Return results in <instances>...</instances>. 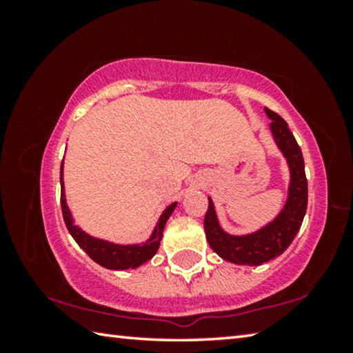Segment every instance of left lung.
<instances>
[{
    "label": "left lung",
    "instance_id": "1",
    "mask_svg": "<svg viewBox=\"0 0 353 353\" xmlns=\"http://www.w3.org/2000/svg\"><path fill=\"white\" fill-rule=\"evenodd\" d=\"M265 112L272 119V135L280 151L288 160L291 170L290 194L285 208L271 224L246 236H230L223 232L218 224L210 198H208V208L204 218V229L210 248L221 259L236 263V265L256 266L283 254L297 235L307 212L308 183L301 146L297 145L294 135L282 117L270 109H265Z\"/></svg>",
    "mask_w": 353,
    "mask_h": 353
}]
</instances>
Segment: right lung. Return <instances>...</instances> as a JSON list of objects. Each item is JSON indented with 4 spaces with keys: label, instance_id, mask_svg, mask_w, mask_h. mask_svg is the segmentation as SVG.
<instances>
[{
    "label": "right lung",
    "instance_id": "right-lung-1",
    "mask_svg": "<svg viewBox=\"0 0 353 353\" xmlns=\"http://www.w3.org/2000/svg\"><path fill=\"white\" fill-rule=\"evenodd\" d=\"M63 166V162H62ZM61 205H62V214L63 221L67 224V229L74 238V241L79 244L93 261H97L98 265L107 268V270H129V268H137L143 265V263L152 259L157 252L160 246V240L163 236V229L168 218L171 216L172 210L176 208V202L171 204L160 216L157 225L152 232V236L149 238V241L145 244H132V246H121V244H113L107 243L103 240H97V238L88 236L83 234L81 229L73 224L71 214L67 204H65V193H63V181H62V170H61Z\"/></svg>",
    "mask_w": 353,
    "mask_h": 353
}]
</instances>
